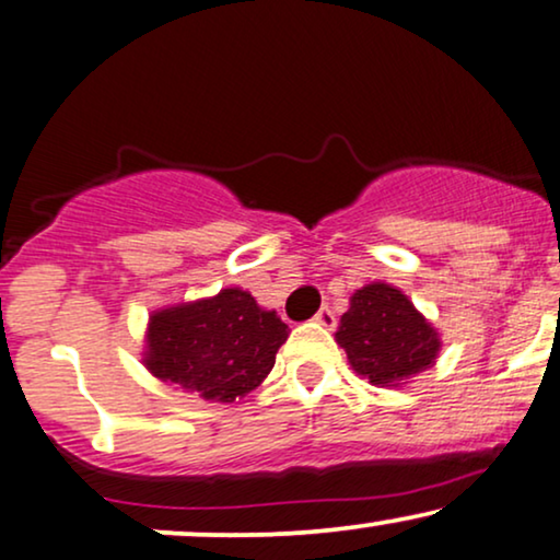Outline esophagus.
Returning a JSON list of instances; mask_svg holds the SVG:
<instances>
[{
	"label": "esophagus",
	"instance_id": "esophagus-1",
	"mask_svg": "<svg viewBox=\"0 0 560 560\" xmlns=\"http://www.w3.org/2000/svg\"><path fill=\"white\" fill-rule=\"evenodd\" d=\"M314 322H316L318 326H324V329H334V326H337V316H334V311H331L329 306H324V308L318 311V314L314 316Z\"/></svg>",
	"mask_w": 560,
	"mask_h": 560
}]
</instances>
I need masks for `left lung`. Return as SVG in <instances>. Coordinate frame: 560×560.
<instances>
[{"instance_id":"1","label":"left lung","mask_w":560,"mask_h":560,"mask_svg":"<svg viewBox=\"0 0 560 560\" xmlns=\"http://www.w3.org/2000/svg\"><path fill=\"white\" fill-rule=\"evenodd\" d=\"M352 370L377 388H398L438 362L440 331L388 282L354 290L334 334Z\"/></svg>"}]
</instances>
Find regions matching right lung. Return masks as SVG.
Instances as JSON below:
<instances>
[{"label": "right lung", "mask_w": 560, "mask_h": 560, "mask_svg": "<svg viewBox=\"0 0 560 560\" xmlns=\"http://www.w3.org/2000/svg\"><path fill=\"white\" fill-rule=\"evenodd\" d=\"M288 324L254 301L249 290L223 288L149 316L143 365L166 386L231 404L270 375Z\"/></svg>", "instance_id": "right-lung-1"}]
</instances>
